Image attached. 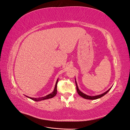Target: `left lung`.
Instances as JSON below:
<instances>
[{"instance_id": "obj_1", "label": "left lung", "mask_w": 130, "mask_h": 130, "mask_svg": "<svg viewBox=\"0 0 130 130\" xmlns=\"http://www.w3.org/2000/svg\"><path fill=\"white\" fill-rule=\"evenodd\" d=\"M75 82H76V88H77V93L78 94L80 97H83V99H87V100H96L98 99H100V98L103 97L104 95H105L107 92L110 90L111 87L108 89L107 91H106L104 93H103L102 94H101L99 95H97V96H88V95L86 94L85 93H83V92H82L79 90V89L78 88V85H77V83L76 82V78H75Z\"/></svg>"}]
</instances>
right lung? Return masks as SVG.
<instances>
[{"label":"right lung","instance_id":"1","mask_svg":"<svg viewBox=\"0 0 130 130\" xmlns=\"http://www.w3.org/2000/svg\"><path fill=\"white\" fill-rule=\"evenodd\" d=\"M58 81V78L57 79V82L56 83V85H55V87L54 88V90L51 93L49 94L47 96H45L44 97H39V98H31V97H29L28 96H26V97L29 98V99H30L31 100H32L33 101H41L42 100H47V99H52V98H53V97H54L57 94V83Z\"/></svg>","mask_w":130,"mask_h":130}]
</instances>
